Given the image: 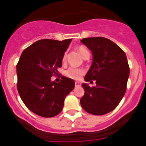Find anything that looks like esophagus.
<instances>
[{
    "label": "esophagus",
    "instance_id": "obj_1",
    "mask_svg": "<svg viewBox=\"0 0 146 146\" xmlns=\"http://www.w3.org/2000/svg\"><path fill=\"white\" fill-rule=\"evenodd\" d=\"M75 84H76V86L77 87V86H80V82H78V81H76L75 82Z\"/></svg>",
    "mask_w": 146,
    "mask_h": 146
}]
</instances>
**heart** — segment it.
I'll return each instance as SVG.
<instances>
[{"label":"heart","mask_w":146,"mask_h":146,"mask_svg":"<svg viewBox=\"0 0 146 146\" xmlns=\"http://www.w3.org/2000/svg\"><path fill=\"white\" fill-rule=\"evenodd\" d=\"M78 50L79 51L80 54H81V56L83 58H85L87 55H90V53L88 51V50L87 49V48L84 46H80L78 47ZM66 53H65L63 56L62 61L63 62L66 61ZM85 70L82 68H78L75 67H70L69 68H68L67 70L65 72V76L66 77L69 78L73 79V80H78L80 79V78L82 76H83L85 74Z\"/></svg>","instance_id":"obj_1"}]
</instances>
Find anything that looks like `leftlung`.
Here are the masks:
<instances>
[{"label": "left lung", "mask_w": 146, "mask_h": 146, "mask_svg": "<svg viewBox=\"0 0 146 146\" xmlns=\"http://www.w3.org/2000/svg\"><path fill=\"white\" fill-rule=\"evenodd\" d=\"M93 54V61L85 80H95V87L82 84L85 94L80 99L82 109L94 115H103L118 106L126 90L129 66L124 51L107 38L81 40Z\"/></svg>", "instance_id": "left-lung-1"}]
</instances>
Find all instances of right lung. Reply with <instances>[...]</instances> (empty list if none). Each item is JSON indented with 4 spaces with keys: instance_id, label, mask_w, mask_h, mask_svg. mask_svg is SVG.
Wrapping results in <instances>:
<instances>
[{
    "instance_id": "add662e5",
    "label": "right lung",
    "mask_w": 146,
    "mask_h": 146,
    "mask_svg": "<svg viewBox=\"0 0 146 146\" xmlns=\"http://www.w3.org/2000/svg\"><path fill=\"white\" fill-rule=\"evenodd\" d=\"M71 39H40L26 48L17 63V88L30 111L43 117H53L62 110L65 98L75 87L72 79L61 77L51 81L62 66L64 52Z\"/></svg>"
}]
</instances>
